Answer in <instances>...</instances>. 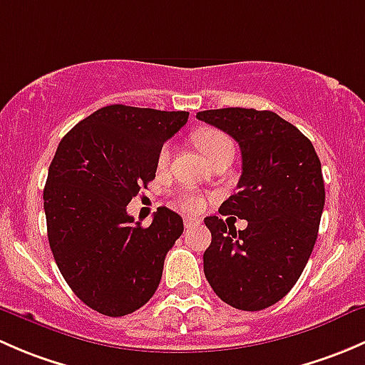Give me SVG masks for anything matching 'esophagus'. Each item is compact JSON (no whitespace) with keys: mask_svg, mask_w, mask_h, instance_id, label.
Here are the masks:
<instances>
[{"mask_svg":"<svg viewBox=\"0 0 365 365\" xmlns=\"http://www.w3.org/2000/svg\"><path fill=\"white\" fill-rule=\"evenodd\" d=\"M183 224H185V227H192L201 224V219H197V217H185V219H183Z\"/></svg>","mask_w":365,"mask_h":365,"instance_id":"34e87169","label":"esophagus"}]
</instances>
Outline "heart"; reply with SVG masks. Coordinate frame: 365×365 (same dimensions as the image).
<instances>
[{
    "instance_id": "b5f03b06",
    "label": "heart",
    "mask_w": 365,
    "mask_h": 365,
    "mask_svg": "<svg viewBox=\"0 0 365 365\" xmlns=\"http://www.w3.org/2000/svg\"><path fill=\"white\" fill-rule=\"evenodd\" d=\"M226 145H231L230 138H227L226 134H222V132H217V130H206L203 134L197 135V146L201 148V152L205 153L206 159H210V157L213 155L215 152H219L222 146ZM169 159H171V145H164L162 146L160 153H159V168H165L168 165ZM178 205L182 206L183 210H189V212H196V210H201L205 205V200L200 196L197 192H192V190H189V192H183L182 196H180L178 200Z\"/></svg>"
}]
</instances>
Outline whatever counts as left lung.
Wrapping results in <instances>:
<instances>
[{
    "instance_id": "8db88e82",
    "label": "left lung",
    "mask_w": 365,
    "mask_h": 365,
    "mask_svg": "<svg viewBox=\"0 0 365 365\" xmlns=\"http://www.w3.org/2000/svg\"><path fill=\"white\" fill-rule=\"evenodd\" d=\"M196 118L240 146V190L219 213L247 220L237 231L206 217L212 244L203 254L205 275L227 305L261 311L288 295L314 247L325 205L322 162L295 125L272 111L226 108Z\"/></svg>"
}]
</instances>
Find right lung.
<instances>
[{
    "label": "right lung",
    "mask_w": 365,
    "mask_h": 365,
    "mask_svg": "<svg viewBox=\"0 0 365 365\" xmlns=\"http://www.w3.org/2000/svg\"><path fill=\"white\" fill-rule=\"evenodd\" d=\"M187 120V111L113 104L58 145L43 189L47 238L70 289L101 314L118 318L143 307L183 233L173 210L160 206L143 227L127 205L155 178L162 145Z\"/></svg>",
    "instance_id": "right-lung-1"
}]
</instances>
